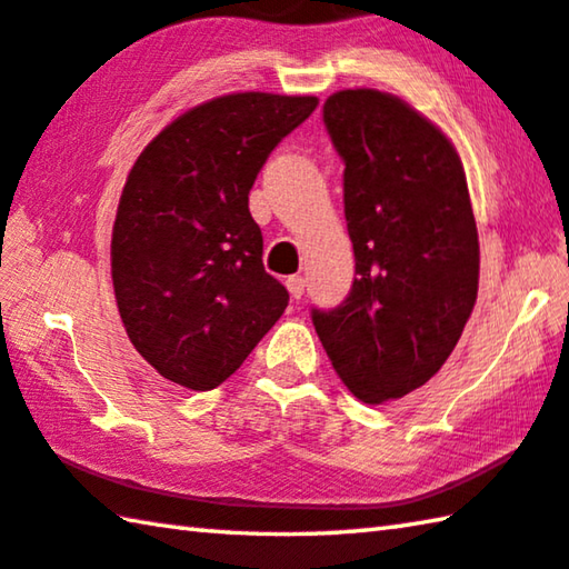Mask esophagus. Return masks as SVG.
<instances>
[{"mask_svg": "<svg viewBox=\"0 0 569 569\" xmlns=\"http://www.w3.org/2000/svg\"><path fill=\"white\" fill-rule=\"evenodd\" d=\"M287 290H290V295L295 297V300H300V297L305 295V277L302 274H292L287 277Z\"/></svg>", "mask_w": 569, "mask_h": 569, "instance_id": "obj_1", "label": "esophagus"}]
</instances>
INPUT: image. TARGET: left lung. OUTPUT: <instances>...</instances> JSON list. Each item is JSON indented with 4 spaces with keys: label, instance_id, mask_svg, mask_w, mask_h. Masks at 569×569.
<instances>
[{
    "label": "left lung",
    "instance_id": "obj_1",
    "mask_svg": "<svg viewBox=\"0 0 569 569\" xmlns=\"http://www.w3.org/2000/svg\"><path fill=\"white\" fill-rule=\"evenodd\" d=\"M325 124L345 159L357 277L312 322L347 390L382 405L440 372L470 320L480 284L470 189L452 139L390 92L340 89Z\"/></svg>",
    "mask_w": 569,
    "mask_h": 569
}]
</instances>
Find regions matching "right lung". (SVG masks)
<instances>
[{
    "label": "right lung",
    "instance_id": "1",
    "mask_svg": "<svg viewBox=\"0 0 569 569\" xmlns=\"http://www.w3.org/2000/svg\"><path fill=\"white\" fill-rule=\"evenodd\" d=\"M312 94L234 92L169 122L127 174L112 227V284L129 342L164 380L222 385L290 295L262 264L249 189Z\"/></svg>",
    "mask_w": 569,
    "mask_h": 569
}]
</instances>
